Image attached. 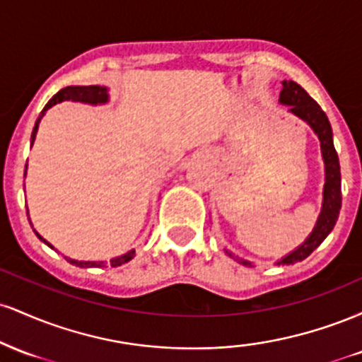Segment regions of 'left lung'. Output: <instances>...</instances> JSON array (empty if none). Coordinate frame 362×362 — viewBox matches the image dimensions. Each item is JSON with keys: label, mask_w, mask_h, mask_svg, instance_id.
I'll list each match as a JSON object with an SVG mask.
<instances>
[{"label": "left lung", "mask_w": 362, "mask_h": 362, "mask_svg": "<svg viewBox=\"0 0 362 362\" xmlns=\"http://www.w3.org/2000/svg\"><path fill=\"white\" fill-rule=\"evenodd\" d=\"M284 88L281 91L279 100L284 105H289V112L294 115L308 122L311 129L318 134L320 146H322V155L325 160V172H327V182L325 190H323V209L320 214L317 226H315L313 233L306 240L301 247H298L293 253L284 257L279 264H294V262L305 260L315 248L318 247L323 240L327 238L328 233L334 230L335 223H337L340 206H342V190H340V165L339 156L335 151L334 139H332V127L328 122L325 112L318 105L313 98L306 93V90L296 81L282 83ZM243 265H252L250 262L242 260Z\"/></svg>", "instance_id": "8db88e82"}]
</instances>
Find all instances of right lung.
I'll use <instances>...</instances> for the list:
<instances>
[{"mask_svg":"<svg viewBox=\"0 0 362 362\" xmlns=\"http://www.w3.org/2000/svg\"><path fill=\"white\" fill-rule=\"evenodd\" d=\"M107 98H109V97H107V90L103 88V86H98V85H90V86H66V88L59 90L56 95H54L51 100L47 102V105H45L44 110L40 112L39 119L35 120V126H34V131H32L30 143L34 144L35 134H37V129H39V122H40V119L44 117L45 110L51 109V107L56 105V103H61L62 100H74V102H85V103H105ZM37 236H39V238L42 240L44 243H47V242H45V240L42 238V236H40V235H37ZM47 245H49V243H47ZM49 247H51V245H49ZM51 248H52V247H51ZM132 257H134V250L124 253L122 257H117V259L110 260V265H112V267H119V265L127 264V262L131 260ZM66 260H68L69 264L78 265V267H102V265H103L102 262H78V260L68 259V257H66Z\"/></svg>","mask_w":362,"mask_h":362,"instance_id":"right-lung-1","label":"right lung"}]
</instances>
